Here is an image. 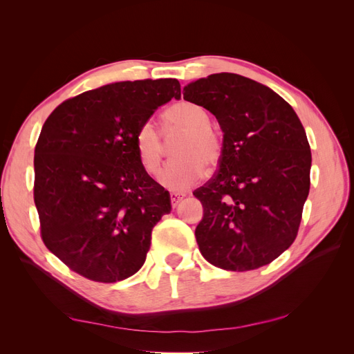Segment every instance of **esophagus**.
I'll return each mask as SVG.
<instances>
[{"instance_id": "34e87169", "label": "esophagus", "mask_w": 354, "mask_h": 354, "mask_svg": "<svg viewBox=\"0 0 354 354\" xmlns=\"http://www.w3.org/2000/svg\"><path fill=\"white\" fill-rule=\"evenodd\" d=\"M169 198H171V205H173V208H176L178 203L183 201V198H185V195L183 194H177V192H171V195H169Z\"/></svg>"}]
</instances>
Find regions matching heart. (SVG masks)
<instances>
[{
    "label": "heart",
    "instance_id": "b5f03b06",
    "mask_svg": "<svg viewBox=\"0 0 354 354\" xmlns=\"http://www.w3.org/2000/svg\"><path fill=\"white\" fill-rule=\"evenodd\" d=\"M209 113L194 102H178L162 113V133L169 137L185 131L178 138L174 153L159 174V183L171 190H186L194 186L208 167L216 165L223 152L220 134L209 125ZM138 162L149 176H155L164 158V140L152 122H145L136 134Z\"/></svg>",
    "mask_w": 354,
    "mask_h": 354
}]
</instances>
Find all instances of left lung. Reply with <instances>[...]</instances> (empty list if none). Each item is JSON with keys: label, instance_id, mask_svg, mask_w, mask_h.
Masks as SVG:
<instances>
[{"label": "left lung", "instance_id": "left-lung-1", "mask_svg": "<svg viewBox=\"0 0 354 354\" xmlns=\"http://www.w3.org/2000/svg\"><path fill=\"white\" fill-rule=\"evenodd\" d=\"M183 97L221 127L218 171L194 192L203 207L195 236L208 263L246 272L272 263L297 238L310 190L312 152L291 104L238 73L187 84Z\"/></svg>", "mask_w": 354, "mask_h": 354}]
</instances>
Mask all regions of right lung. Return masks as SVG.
Returning a JSON list of instances; mask_svg holds the SVG:
<instances>
[{
	"instance_id": "right-lung-1",
	"label": "right lung",
	"mask_w": 354,
	"mask_h": 354,
	"mask_svg": "<svg viewBox=\"0 0 354 354\" xmlns=\"http://www.w3.org/2000/svg\"><path fill=\"white\" fill-rule=\"evenodd\" d=\"M173 78L124 81L59 104L35 146L41 238L71 270L113 283L140 270L168 192L138 162L137 130L180 99Z\"/></svg>"
}]
</instances>
